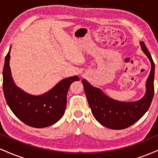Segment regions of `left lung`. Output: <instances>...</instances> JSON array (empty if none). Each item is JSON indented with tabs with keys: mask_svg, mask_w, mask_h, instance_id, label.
Returning a JSON list of instances; mask_svg holds the SVG:
<instances>
[{
	"mask_svg": "<svg viewBox=\"0 0 158 158\" xmlns=\"http://www.w3.org/2000/svg\"><path fill=\"white\" fill-rule=\"evenodd\" d=\"M143 52L151 62V71L146 84V93L140 99L135 102H120L106 95L102 90L82 79L85 93L94 118L106 128L124 129L131 126L146 114L154 97L155 63L144 42H139Z\"/></svg>",
	"mask_w": 158,
	"mask_h": 158,
	"instance_id": "left-lung-1",
	"label": "left lung"
}]
</instances>
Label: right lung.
Listing matches in <instances>:
<instances>
[{
	"label": "right lung",
	"instance_id": "1",
	"mask_svg": "<svg viewBox=\"0 0 158 158\" xmlns=\"http://www.w3.org/2000/svg\"><path fill=\"white\" fill-rule=\"evenodd\" d=\"M11 48L5 57L3 70V89L7 105L16 117L27 126L45 128L55 124L64 114L70 85L79 81V78L74 76L62 79L41 95L27 94L19 88L12 79L10 67Z\"/></svg>",
	"mask_w": 158,
	"mask_h": 158
}]
</instances>
